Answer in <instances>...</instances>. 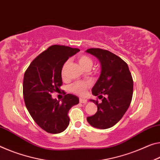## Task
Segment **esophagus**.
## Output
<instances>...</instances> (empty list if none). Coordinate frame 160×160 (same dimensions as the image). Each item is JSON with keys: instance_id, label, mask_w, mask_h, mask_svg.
<instances>
[{"instance_id": "obj_1", "label": "esophagus", "mask_w": 160, "mask_h": 160, "mask_svg": "<svg viewBox=\"0 0 160 160\" xmlns=\"http://www.w3.org/2000/svg\"><path fill=\"white\" fill-rule=\"evenodd\" d=\"M80 102L83 103V104H86L88 102V100H85V99H83V98H80Z\"/></svg>"}]
</instances>
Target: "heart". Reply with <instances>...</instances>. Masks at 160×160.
<instances>
[{"label": "heart", "instance_id": "heart-1", "mask_svg": "<svg viewBox=\"0 0 160 160\" xmlns=\"http://www.w3.org/2000/svg\"><path fill=\"white\" fill-rule=\"evenodd\" d=\"M78 62L80 67L82 69H88L90 68L92 65V60L90 57L87 56V55H81L78 58ZM65 65L62 68V75H64V71H65ZM90 87V83L88 82H75L74 84L71 85L70 87V91L73 93L76 94V95L82 96L84 95L86 90L88 88Z\"/></svg>", "mask_w": 160, "mask_h": 160}]
</instances>
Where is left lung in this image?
I'll use <instances>...</instances> for the list:
<instances>
[{
    "mask_svg": "<svg viewBox=\"0 0 160 160\" xmlns=\"http://www.w3.org/2000/svg\"><path fill=\"white\" fill-rule=\"evenodd\" d=\"M96 57L101 66L100 77L92 89L93 95L102 99L90 100L97 105L95 115L88 117V123L94 128H112L125 115L132 98L133 80L127 63L118 55L100 48H90L85 51ZM105 97H103V95Z\"/></svg>",
    "mask_w": 160,
    "mask_h": 160,
    "instance_id": "8db88e82",
    "label": "left lung"
}]
</instances>
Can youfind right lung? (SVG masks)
<instances>
[{"label": "right lung", "mask_w": 160, "mask_h": 160, "mask_svg": "<svg viewBox=\"0 0 160 160\" xmlns=\"http://www.w3.org/2000/svg\"><path fill=\"white\" fill-rule=\"evenodd\" d=\"M79 51L65 45H52L32 60L24 74L25 106L37 125L47 132L58 134L66 130L70 123L68 111L79 103V98L72 94L65 95L61 102L51 95L60 91L64 63Z\"/></svg>", "instance_id": "right-lung-1"}]
</instances>
